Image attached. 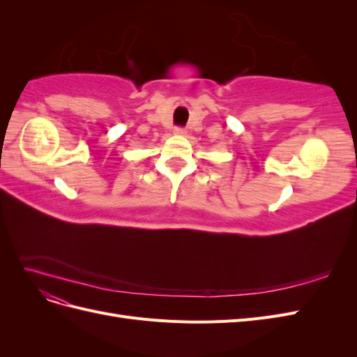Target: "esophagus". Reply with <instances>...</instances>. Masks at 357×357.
Here are the masks:
<instances>
[{"label": "esophagus", "instance_id": "34e87169", "mask_svg": "<svg viewBox=\"0 0 357 357\" xmlns=\"http://www.w3.org/2000/svg\"><path fill=\"white\" fill-rule=\"evenodd\" d=\"M174 134H176V135H180V137L186 135V129H185V128H176V129H174Z\"/></svg>", "mask_w": 357, "mask_h": 357}]
</instances>
